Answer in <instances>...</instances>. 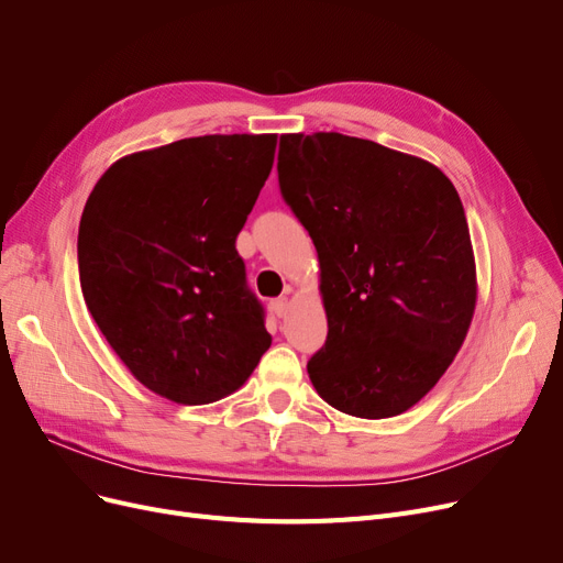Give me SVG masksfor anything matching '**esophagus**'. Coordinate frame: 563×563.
<instances>
[{
  "instance_id": "obj_1",
  "label": "esophagus",
  "mask_w": 563,
  "mask_h": 563,
  "mask_svg": "<svg viewBox=\"0 0 563 563\" xmlns=\"http://www.w3.org/2000/svg\"><path fill=\"white\" fill-rule=\"evenodd\" d=\"M287 299L285 297H280V299H274L272 301V310H274V314H278V317H283L285 312H287Z\"/></svg>"
}]
</instances>
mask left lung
Returning <instances> with one entry per match:
<instances>
[{
  "label": "left lung",
  "mask_w": 563,
  "mask_h": 563,
  "mask_svg": "<svg viewBox=\"0 0 563 563\" xmlns=\"http://www.w3.org/2000/svg\"><path fill=\"white\" fill-rule=\"evenodd\" d=\"M278 185L312 236L329 319L308 361L319 397L365 420L418 404L477 303L461 198L433 164L338 132L283 134Z\"/></svg>",
  "instance_id": "1"
}]
</instances>
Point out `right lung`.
Segmentation results:
<instances>
[{
    "label": "right lung",
    "mask_w": 563,
    "mask_h": 563,
    "mask_svg": "<svg viewBox=\"0 0 563 563\" xmlns=\"http://www.w3.org/2000/svg\"><path fill=\"white\" fill-rule=\"evenodd\" d=\"M276 134H210L118 159L79 221L84 301L128 369L177 404L244 386L269 349L234 249Z\"/></svg>",
    "instance_id": "1"
}]
</instances>
